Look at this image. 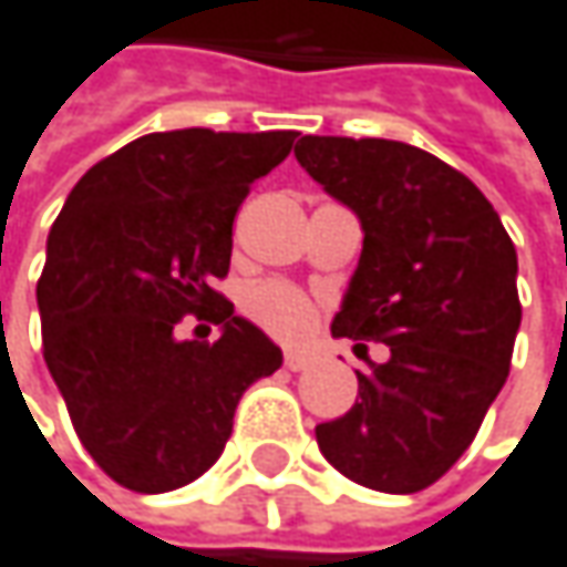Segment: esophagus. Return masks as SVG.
I'll list each match as a JSON object with an SVG mask.
<instances>
[{"instance_id":"obj_1","label":"esophagus","mask_w":567,"mask_h":567,"mask_svg":"<svg viewBox=\"0 0 567 567\" xmlns=\"http://www.w3.org/2000/svg\"><path fill=\"white\" fill-rule=\"evenodd\" d=\"M311 362H315V359H311L308 352H295V350L285 352V369H288V372H305Z\"/></svg>"}]
</instances>
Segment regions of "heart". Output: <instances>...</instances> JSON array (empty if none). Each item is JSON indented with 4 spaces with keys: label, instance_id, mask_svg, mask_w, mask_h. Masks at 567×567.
Masks as SVG:
<instances>
[{
    "label": "heart",
    "instance_id": "1",
    "mask_svg": "<svg viewBox=\"0 0 567 567\" xmlns=\"http://www.w3.org/2000/svg\"><path fill=\"white\" fill-rule=\"evenodd\" d=\"M244 315L279 340H298L315 327V305L295 285L269 279L244 291Z\"/></svg>",
    "mask_w": 567,
    "mask_h": 567
}]
</instances>
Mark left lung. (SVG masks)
Listing matches in <instances>:
<instances>
[{
  "instance_id": "1",
  "label": "left lung",
  "mask_w": 567,
  "mask_h": 567,
  "mask_svg": "<svg viewBox=\"0 0 567 567\" xmlns=\"http://www.w3.org/2000/svg\"><path fill=\"white\" fill-rule=\"evenodd\" d=\"M295 156L365 230L330 333L391 352L355 372V404L317 426V446L350 482L414 494L472 446L507 382L523 315L514 240L478 185L420 147L308 134Z\"/></svg>"
}]
</instances>
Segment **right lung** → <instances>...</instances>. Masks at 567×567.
I'll return each instance as SVG.
<instances>
[{
  "label": "right lung",
  "mask_w": 567,
  "mask_h": 567,
  "mask_svg": "<svg viewBox=\"0 0 567 567\" xmlns=\"http://www.w3.org/2000/svg\"><path fill=\"white\" fill-rule=\"evenodd\" d=\"M298 131H156L73 185L38 279L44 362L95 465L137 494L195 482L224 452L234 411L282 350L215 288L234 217ZM221 327L176 341L182 317Z\"/></svg>",
  "instance_id": "obj_1"
}]
</instances>
